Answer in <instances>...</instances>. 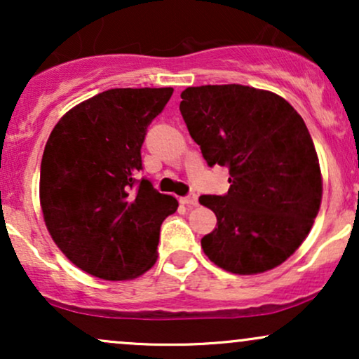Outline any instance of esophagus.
<instances>
[{
  "instance_id": "34e87169",
  "label": "esophagus",
  "mask_w": 359,
  "mask_h": 359,
  "mask_svg": "<svg viewBox=\"0 0 359 359\" xmlns=\"http://www.w3.org/2000/svg\"><path fill=\"white\" fill-rule=\"evenodd\" d=\"M180 203L185 204V205H197V196L196 194H189V196H185L180 199Z\"/></svg>"
}]
</instances>
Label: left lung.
Returning a JSON list of instances; mask_svg holds the SVG:
<instances>
[{"mask_svg": "<svg viewBox=\"0 0 359 359\" xmlns=\"http://www.w3.org/2000/svg\"><path fill=\"white\" fill-rule=\"evenodd\" d=\"M180 97L208 165L229 170L228 192L199 197L217 217L201 240L204 253L231 273L275 269L306 240L323 197L306 123L283 97L250 86H199Z\"/></svg>", "mask_w": 359, "mask_h": 359, "instance_id": "1", "label": "left lung"}]
</instances>
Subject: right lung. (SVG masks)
Returning <instances> with one entry per match:
<instances>
[{
	"label": "right lung",
	"mask_w": 359,
	"mask_h": 359,
	"mask_svg": "<svg viewBox=\"0 0 359 359\" xmlns=\"http://www.w3.org/2000/svg\"><path fill=\"white\" fill-rule=\"evenodd\" d=\"M172 88L109 89L65 113L40 165V204L53 241L76 266L128 280L156 262L160 226L179 208L137 179L148 126Z\"/></svg>",
	"instance_id": "right-lung-1"
}]
</instances>
